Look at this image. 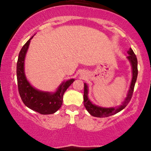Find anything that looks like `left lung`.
I'll return each instance as SVG.
<instances>
[{
	"mask_svg": "<svg viewBox=\"0 0 151 151\" xmlns=\"http://www.w3.org/2000/svg\"><path fill=\"white\" fill-rule=\"evenodd\" d=\"M129 55L128 56V58L131 62L132 65V69H133V78H132V81L131 86H130V88L129 92H128L127 97L125 99L124 102L123 104L117 108H102V107H100L96 105L93 104L90 100L88 98V88L87 85L84 83V105L85 106L86 110L88 112L90 113L91 115L94 117H109L111 115H113L115 114V113L119 112L122 109L125 108L127 106V104L130 102L131 100L132 96H133L134 87H135V84L137 80V59L135 53H134L132 49L130 48L129 51H128Z\"/></svg>",
	"mask_w": 151,
	"mask_h": 151,
	"instance_id": "obj_1",
	"label": "left lung"
}]
</instances>
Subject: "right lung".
<instances>
[{
    "instance_id": "add662e5",
    "label": "right lung",
    "mask_w": 151,
    "mask_h": 151,
    "mask_svg": "<svg viewBox=\"0 0 151 151\" xmlns=\"http://www.w3.org/2000/svg\"><path fill=\"white\" fill-rule=\"evenodd\" d=\"M32 38L33 36L23 45L18 55L16 67L18 92L22 102L28 108L42 115L53 114L61 107L63 95L74 79L64 82L54 93L40 91L31 86L24 75V60Z\"/></svg>"
}]
</instances>
